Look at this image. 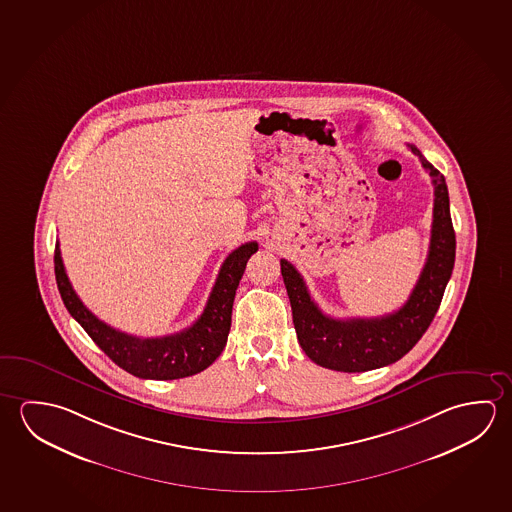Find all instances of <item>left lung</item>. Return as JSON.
Listing matches in <instances>:
<instances>
[{
  "label": "left lung",
  "instance_id": "obj_1",
  "mask_svg": "<svg viewBox=\"0 0 512 512\" xmlns=\"http://www.w3.org/2000/svg\"><path fill=\"white\" fill-rule=\"evenodd\" d=\"M434 184V219L427 262L402 307L382 318L336 319L323 314L302 275L291 262L280 260L285 289L293 309L296 336L310 361L323 368L361 373L400 361L427 332L443 300L455 262V232L444 176L421 151L409 144Z\"/></svg>",
  "mask_w": 512,
  "mask_h": 512
}]
</instances>
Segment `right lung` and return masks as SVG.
I'll return each mask as SVG.
<instances>
[{
    "label": "right lung",
    "mask_w": 512,
    "mask_h": 512,
    "mask_svg": "<svg viewBox=\"0 0 512 512\" xmlns=\"http://www.w3.org/2000/svg\"><path fill=\"white\" fill-rule=\"evenodd\" d=\"M259 250V244L246 243L230 253L219 269L209 302L202 316L178 334L164 337H137L125 334L96 318L75 293L55 246V278L62 302L69 314L85 332L109 355L119 368L134 377L150 380H175L191 377L209 368L227 344L232 325V305L246 262Z\"/></svg>",
    "instance_id": "1"
}]
</instances>
